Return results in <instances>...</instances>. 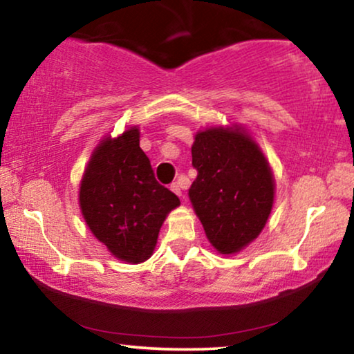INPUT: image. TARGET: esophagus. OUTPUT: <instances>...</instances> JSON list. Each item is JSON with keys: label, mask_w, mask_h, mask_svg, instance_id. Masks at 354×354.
Instances as JSON below:
<instances>
[{"label": "esophagus", "mask_w": 354, "mask_h": 354, "mask_svg": "<svg viewBox=\"0 0 354 354\" xmlns=\"http://www.w3.org/2000/svg\"><path fill=\"white\" fill-rule=\"evenodd\" d=\"M170 189H171L173 192L176 194V196H179V197H183V198H184V194H183V191H181V186H179L178 183H173L171 186H170Z\"/></svg>", "instance_id": "1"}]
</instances>
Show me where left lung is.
Instances as JSON below:
<instances>
[{"mask_svg": "<svg viewBox=\"0 0 354 354\" xmlns=\"http://www.w3.org/2000/svg\"><path fill=\"white\" fill-rule=\"evenodd\" d=\"M189 189L208 241L220 253L248 245L265 227L274 201V179L265 156L239 129L210 128L196 136Z\"/></svg>", "mask_w": 354, "mask_h": 354, "instance_id": "8db88e82", "label": "left lung"}]
</instances>
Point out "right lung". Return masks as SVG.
I'll list each match as a JSON object with an SVG mask.
<instances>
[{"instance_id":"obj_1","label":"right lung","mask_w":354,"mask_h":354,"mask_svg":"<svg viewBox=\"0 0 354 354\" xmlns=\"http://www.w3.org/2000/svg\"><path fill=\"white\" fill-rule=\"evenodd\" d=\"M178 205L176 194L156 179L136 128L96 147L80 186V207L112 255L128 263L146 261L163 220Z\"/></svg>"}]
</instances>
